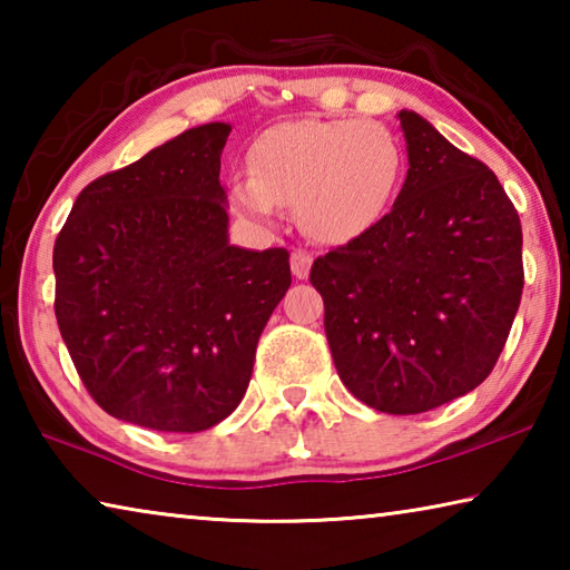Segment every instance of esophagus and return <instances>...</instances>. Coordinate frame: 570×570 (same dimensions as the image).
Wrapping results in <instances>:
<instances>
[{
    "instance_id": "1",
    "label": "esophagus",
    "mask_w": 570,
    "mask_h": 570,
    "mask_svg": "<svg viewBox=\"0 0 570 570\" xmlns=\"http://www.w3.org/2000/svg\"><path fill=\"white\" fill-rule=\"evenodd\" d=\"M312 254H308V250H302V248H296L294 254H292V272H294V276L296 278H306L308 276V268H312Z\"/></svg>"
}]
</instances>
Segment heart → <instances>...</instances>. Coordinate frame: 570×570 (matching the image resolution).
Masks as SVG:
<instances>
[{
  "mask_svg": "<svg viewBox=\"0 0 570 570\" xmlns=\"http://www.w3.org/2000/svg\"><path fill=\"white\" fill-rule=\"evenodd\" d=\"M250 173L230 180V206L272 224L282 206L322 244H350L387 214L404 156L390 128L372 120H294L250 148Z\"/></svg>",
  "mask_w": 570,
  "mask_h": 570,
  "instance_id": "1",
  "label": "heart"
}]
</instances>
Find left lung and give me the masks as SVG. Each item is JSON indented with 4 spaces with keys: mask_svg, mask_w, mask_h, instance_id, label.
I'll return each instance as SVG.
<instances>
[{
    "mask_svg": "<svg viewBox=\"0 0 570 570\" xmlns=\"http://www.w3.org/2000/svg\"><path fill=\"white\" fill-rule=\"evenodd\" d=\"M410 170L390 214L312 266L344 387L420 414L493 372L523 294V230L485 163L402 110Z\"/></svg>",
    "mask_w": 570,
    "mask_h": 570,
    "instance_id": "left-lung-1",
    "label": "left lung"
}]
</instances>
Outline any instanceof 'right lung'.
<instances>
[{
  "instance_id": "right-lung-1",
  "label": "right lung",
  "mask_w": 570,
  "mask_h": 570,
  "mask_svg": "<svg viewBox=\"0 0 570 570\" xmlns=\"http://www.w3.org/2000/svg\"><path fill=\"white\" fill-rule=\"evenodd\" d=\"M208 122L77 196L55 240V316L90 397L158 432H200L244 400L256 344L292 286L286 248L228 244Z\"/></svg>"
}]
</instances>
